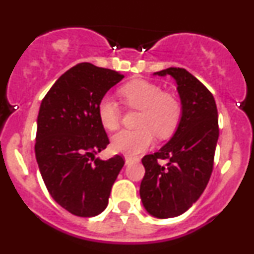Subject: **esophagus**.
I'll use <instances>...</instances> for the list:
<instances>
[{
    "label": "esophagus",
    "mask_w": 254,
    "mask_h": 254,
    "mask_svg": "<svg viewBox=\"0 0 254 254\" xmlns=\"http://www.w3.org/2000/svg\"><path fill=\"white\" fill-rule=\"evenodd\" d=\"M135 161V160L133 159H131V157H127V156H125V165H130V164H132V162Z\"/></svg>",
    "instance_id": "34e87169"
}]
</instances>
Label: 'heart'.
<instances>
[{
    "label": "heart",
    "instance_id": "obj_1",
    "mask_svg": "<svg viewBox=\"0 0 254 254\" xmlns=\"http://www.w3.org/2000/svg\"><path fill=\"white\" fill-rule=\"evenodd\" d=\"M125 103L141 110L137 130H122L112 137V149L127 156H135L153 144L154 133L159 138L173 135L182 118V104L174 95L165 93L157 84L144 80H135L121 89ZM101 124L116 130L121 124V110L111 97H104L98 105Z\"/></svg>",
    "mask_w": 254,
    "mask_h": 254
}]
</instances>
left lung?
Wrapping results in <instances>:
<instances>
[{
    "label": "left lung",
    "instance_id": "8db88e82",
    "mask_svg": "<svg viewBox=\"0 0 254 254\" xmlns=\"http://www.w3.org/2000/svg\"><path fill=\"white\" fill-rule=\"evenodd\" d=\"M154 76H172L182 104V118L170 141L145 155L139 186L144 209L151 216H179L196 203L210 179L218 139L215 99L204 84L183 68H168ZM159 158L169 159L162 166Z\"/></svg>",
    "mask_w": 254,
    "mask_h": 254
}]
</instances>
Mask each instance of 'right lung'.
Segmentation results:
<instances>
[{
  "mask_svg": "<svg viewBox=\"0 0 254 254\" xmlns=\"http://www.w3.org/2000/svg\"><path fill=\"white\" fill-rule=\"evenodd\" d=\"M121 72L80 63L61 76L43 99L37 119L36 159L49 193L81 217L101 214L109 204L123 157L100 160L110 143L98 105L123 80Z\"/></svg>",
  "mask_w": 254,
  "mask_h": 254,
  "instance_id": "add662e5",
  "label": "right lung"
}]
</instances>
